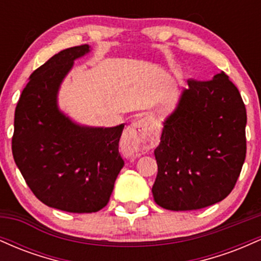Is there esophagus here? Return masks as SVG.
<instances>
[{"label":"esophagus","instance_id":"1","mask_svg":"<svg viewBox=\"0 0 261 261\" xmlns=\"http://www.w3.org/2000/svg\"><path fill=\"white\" fill-rule=\"evenodd\" d=\"M152 142V133L149 130L147 119L134 122L125 131L121 141L122 153L128 160L140 157L149 147Z\"/></svg>","mask_w":261,"mask_h":261}]
</instances>
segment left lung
Returning <instances> with one entry per match:
<instances>
[{"label":"left lung","mask_w":261,"mask_h":261,"mask_svg":"<svg viewBox=\"0 0 261 261\" xmlns=\"http://www.w3.org/2000/svg\"><path fill=\"white\" fill-rule=\"evenodd\" d=\"M178 106L164 121L154 149L157 205L190 211L222 201L234 188L245 153L247 110L224 72L189 80Z\"/></svg>","instance_id":"1"}]
</instances>
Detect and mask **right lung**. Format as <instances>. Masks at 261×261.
I'll use <instances>...</instances> for the list:
<instances>
[{"label": "right lung", "mask_w": 261, "mask_h": 261, "mask_svg": "<svg viewBox=\"0 0 261 261\" xmlns=\"http://www.w3.org/2000/svg\"><path fill=\"white\" fill-rule=\"evenodd\" d=\"M88 45L62 50L29 77L14 113L12 153L23 178L45 205L73 214L99 211L109 202L122 167L115 127L81 126L58 107L62 80Z\"/></svg>", "instance_id": "right-lung-1"}]
</instances>
